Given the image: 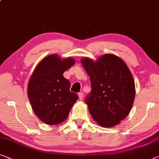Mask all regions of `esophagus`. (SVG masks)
I'll return each instance as SVG.
<instances>
[{
    "mask_svg": "<svg viewBox=\"0 0 159 159\" xmlns=\"http://www.w3.org/2000/svg\"><path fill=\"white\" fill-rule=\"evenodd\" d=\"M78 96H79V99L80 100H82L83 99V97H84V94H83L82 92H80V93L78 94Z\"/></svg>",
    "mask_w": 159,
    "mask_h": 159,
    "instance_id": "obj_1",
    "label": "esophagus"
}]
</instances>
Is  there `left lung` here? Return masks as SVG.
Listing matches in <instances>:
<instances>
[{
    "label": "left lung",
    "instance_id": "8db88e82",
    "mask_svg": "<svg viewBox=\"0 0 159 159\" xmlns=\"http://www.w3.org/2000/svg\"><path fill=\"white\" fill-rule=\"evenodd\" d=\"M81 63L92 85L85 102L92 118L102 127L118 125L128 116L135 98V84L127 65L113 54L96 61L84 57Z\"/></svg>",
    "mask_w": 159,
    "mask_h": 159
}]
</instances>
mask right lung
Returning <instances> with one entry per match:
<instances>
[{"label": "right lung", "mask_w": 159, "mask_h": 159, "mask_svg": "<svg viewBox=\"0 0 159 159\" xmlns=\"http://www.w3.org/2000/svg\"><path fill=\"white\" fill-rule=\"evenodd\" d=\"M72 57L61 59L52 54L38 63L29 80L28 96L32 109L41 121L48 125H57L67 119L78 99L70 91V82L63 76L75 65Z\"/></svg>", "instance_id": "1"}]
</instances>
